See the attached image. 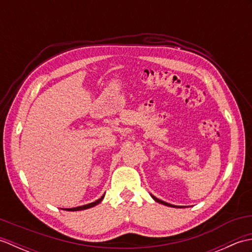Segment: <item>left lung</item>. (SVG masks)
I'll list each match as a JSON object with an SVG mask.
<instances>
[{"instance_id": "left-lung-1", "label": "left lung", "mask_w": 252, "mask_h": 252, "mask_svg": "<svg viewBox=\"0 0 252 252\" xmlns=\"http://www.w3.org/2000/svg\"><path fill=\"white\" fill-rule=\"evenodd\" d=\"M152 197L154 198L155 199V201H157V202H159V203H162V205H164V206H168V207H173V208H181V207H178V206H174V205H171V203H168V202H165V201H162V200H160V199H158L157 197H155V196H153L152 195Z\"/></svg>"}]
</instances>
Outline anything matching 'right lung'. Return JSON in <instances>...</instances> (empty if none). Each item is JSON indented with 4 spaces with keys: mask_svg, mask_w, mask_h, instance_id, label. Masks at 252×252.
Returning <instances> with one entry per match:
<instances>
[{
    "mask_svg": "<svg viewBox=\"0 0 252 252\" xmlns=\"http://www.w3.org/2000/svg\"><path fill=\"white\" fill-rule=\"evenodd\" d=\"M104 196L105 195H103L101 196L99 199H97L96 201H94V202H91V203H89V205H84V206H80V207H76V208H70V209H63V210H67V211H79V210H85V209H89V208H92V207H94V206H96V205H98V203L103 200V198H104Z\"/></svg>",
    "mask_w": 252,
    "mask_h": 252,
    "instance_id": "add662e5",
    "label": "right lung"
}]
</instances>
